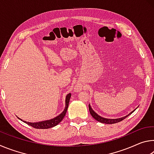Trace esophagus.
Segmentation results:
<instances>
[{
  "mask_svg": "<svg viewBox=\"0 0 154 154\" xmlns=\"http://www.w3.org/2000/svg\"><path fill=\"white\" fill-rule=\"evenodd\" d=\"M77 89H78V88H77Z\"/></svg>",
  "mask_w": 154,
  "mask_h": 154,
  "instance_id": "34e87169",
  "label": "esophagus"
}]
</instances>
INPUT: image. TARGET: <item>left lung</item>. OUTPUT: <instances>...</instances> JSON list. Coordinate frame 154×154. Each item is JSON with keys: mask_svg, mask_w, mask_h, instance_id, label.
Wrapping results in <instances>:
<instances>
[{"mask_svg": "<svg viewBox=\"0 0 154 154\" xmlns=\"http://www.w3.org/2000/svg\"><path fill=\"white\" fill-rule=\"evenodd\" d=\"M89 111H90V113L91 114V116H92L96 120H97L98 122H100L101 123H103V124H116V123H118V122H121L122 120H124L125 118H126L128 116H129L130 114L132 113H133V112L135 111V109L134 111H132L131 113H130L128 116H126L123 117V118H118V119H107V118H102V117L98 116V115L95 113L94 111L93 110V109L91 108V106L90 105H89Z\"/></svg>", "mask_w": 154, "mask_h": 154, "instance_id": "1", "label": "left lung"}]
</instances>
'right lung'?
I'll return each instance as SVG.
<instances>
[{
	"label": "right lung",
	"mask_w": 154,
	"mask_h": 154,
	"mask_svg": "<svg viewBox=\"0 0 154 154\" xmlns=\"http://www.w3.org/2000/svg\"><path fill=\"white\" fill-rule=\"evenodd\" d=\"M71 93H69V94L66 95V100H65L66 105H65V108L64 109V111H62V113H61V114H60L58 116H56V118H54L53 119H49V120L39 122H28L22 120V119H21L19 118H18V119H20V120L23 121L24 123L27 124L28 125H29V126L37 129H48L54 126H56V125H58L60 123V122H62V119H63V118H64L65 115H66V113L67 111L68 106H69V100H70V98H71Z\"/></svg>",
	"instance_id": "add662e5"
}]
</instances>
